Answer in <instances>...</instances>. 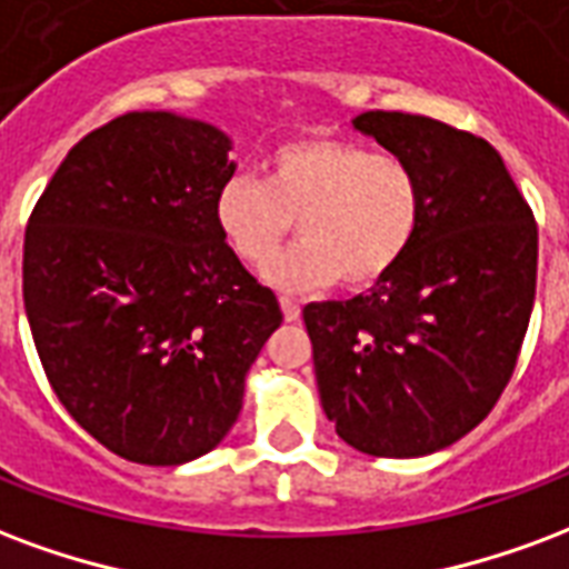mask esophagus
<instances>
[{
	"instance_id": "1",
	"label": "esophagus",
	"mask_w": 569,
	"mask_h": 569,
	"mask_svg": "<svg viewBox=\"0 0 569 569\" xmlns=\"http://www.w3.org/2000/svg\"><path fill=\"white\" fill-rule=\"evenodd\" d=\"M280 310H283L286 322H298L301 319V305L292 298H280Z\"/></svg>"
}]
</instances>
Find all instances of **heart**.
<instances>
[{
	"instance_id": "1",
	"label": "heart",
	"mask_w": 569,
	"mask_h": 569,
	"mask_svg": "<svg viewBox=\"0 0 569 569\" xmlns=\"http://www.w3.org/2000/svg\"><path fill=\"white\" fill-rule=\"evenodd\" d=\"M425 189L407 159L370 147L305 134L264 162V183L226 180L213 201L222 241L247 268H264L292 231L301 243L268 271L280 289L307 292L335 280L368 289L391 273L419 234Z\"/></svg>"
}]
</instances>
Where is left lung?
<instances>
[{"mask_svg": "<svg viewBox=\"0 0 569 569\" xmlns=\"http://www.w3.org/2000/svg\"><path fill=\"white\" fill-rule=\"evenodd\" d=\"M352 126L419 171L413 247L368 296L305 307L319 401L340 440L431 456L473 431L519 361L537 292V222L486 138L401 111Z\"/></svg>", "mask_w": 569, "mask_h": 569, "instance_id": "left-lung-1", "label": "left lung"}]
</instances>
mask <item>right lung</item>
<instances>
[{"label":"right lung","instance_id":"add662e5","mask_svg":"<svg viewBox=\"0 0 569 569\" xmlns=\"http://www.w3.org/2000/svg\"><path fill=\"white\" fill-rule=\"evenodd\" d=\"M229 150L201 120L123 113L71 147L29 217L23 305L41 368L71 419L134 465L220 443L283 322L213 220Z\"/></svg>","mask_w":569,"mask_h":569}]
</instances>
